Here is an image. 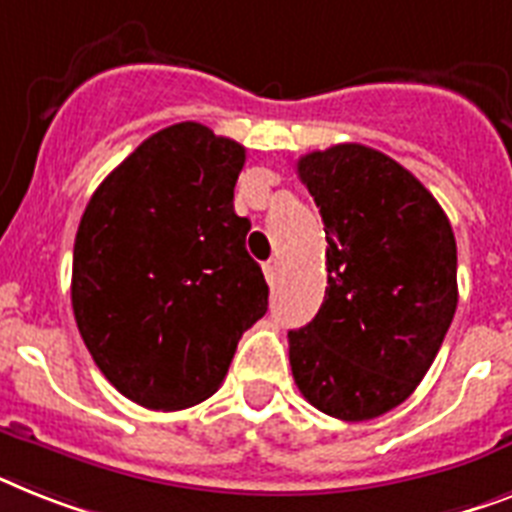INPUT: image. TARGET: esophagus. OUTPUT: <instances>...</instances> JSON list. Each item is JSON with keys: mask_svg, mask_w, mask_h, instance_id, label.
<instances>
[{"mask_svg": "<svg viewBox=\"0 0 512 512\" xmlns=\"http://www.w3.org/2000/svg\"><path fill=\"white\" fill-rule=\"evenodd\" d=\"M264 277H266V282H269V285H274V280H277V261H266Z\"/></svg>", "mask_w": 512, "mask_h": 512, "instance_id": "obj_1", "label": "esophagus"}]
</instances>
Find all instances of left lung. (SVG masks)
<instances>
[{"mask_svg":"<svg viewBox=\"0 0 512 512\" xmlns=\"http://www.w3.org/2000/svg\"><path fill=\"white\" fill-rule=\"evenodd\" d=\"M327 235L319 314L290 329V366L308 403L369 421L411 398L458 306V248L437 198L403 164L361 143L298 159Z\"/></svg>","mask_w":512,"mask_h":512,"instance_id":"8db88e82","label":"left lung"}]
</instances>
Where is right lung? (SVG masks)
<instances>
[{"label": "right lung", "instance_id": "obj_1", "mask_svg": "<svg viewBox=\"0 0 512 512\" xmlns=\"http://www.w3.org/2000/svg\"><path fill=\"white\" fill-rule=\"evenodd\" d=\"M240 143L201 122L159 130L114 167L80 217L73 311L101 374L133 403L183 411L217 392L269 306L232 193Z\"/></svg>", "mask_w": 512, "mask_h": 512}]
</instances>
